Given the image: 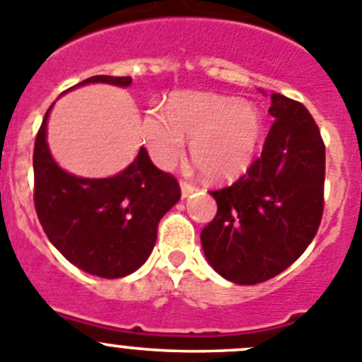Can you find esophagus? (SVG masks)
Masks as SVG:
<instances>
[{"mask_svg": "<svg viewBox=\"0 0 362 362\" xmlns=\"http://www.w3.org/2000/svg\"><path fill=\"white\" fill-rule=\"evenodd\" d=\"M180 191H182V198H187V196H191L192 192L198 191V189H196L192 184H187V182H182V184H180Z\"/></svg>", "mask_w": 362, "mask_h": 362, "instance_id": "obj_1", "label": "esophagus"}]
</instances>
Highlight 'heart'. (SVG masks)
<instances>
[{"label":"heart","instance_id":"1","mask_svg":"<svg viewBox=\"0 0 362 362\" xmlns=\"http://www.w3.org/2000/svg\"><path fill=\"white\" fill-rule=\"evenodd\" d=\"M262 129V115L252 104L216 93H185L171 100L168 115H146L141 134L157 166L173 168L184 156L185 139H191V157L203 177L228 180L249 166Z\"/></svg>","mask_w":362,"mask_h":362}]
</instances>
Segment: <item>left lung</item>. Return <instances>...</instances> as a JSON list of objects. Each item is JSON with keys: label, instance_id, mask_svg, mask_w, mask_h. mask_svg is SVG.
Returning a JSON list of instances; mask_svg holds the SVG:
<instances>
[{"label": "left lung", "instance_id": "left-lung-1", "mask_svg": "<svg viewBox=\"0 0 362 362\" xmlns=\"http://www.w3.org/2000/svg\"><path fill=\"white\" fill-rule=\"evenodd\" d=\"M274 124L262 156L235 184L210 191L217 214L202 231L206 259L224 279L256 285L281 274L311 244L324 212L325 146L310 111L270 95Z\"/></svg>", "mask_w": 362, "mask_h": 362}]
</instances>
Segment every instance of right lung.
Segmentation results:
<instances>
[{"label":"right lung","instance_id":"1","mask_svg":"<svg viewBox=\"0 0 362 362\" xmlns=\"http://www.w3.org/2000/svg\"><path fill=\"white\" fill-rule=\"evenodd\" d=\"M92 83L127 88L132 79L93 76L70 90ZM52 106L35 139L33 199L38 221L51 244L77 269L106 279L132 274L148 259L159 221L180 199L177 178L153 166L143 146L113 177L69 173L59 168L47 145Z\"/></svg>","mask_w":362,"mask_h":362}]
</instances>
